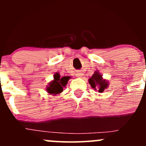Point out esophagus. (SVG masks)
Wrapping results in <instances>:
<instances>
[{
    "mask_svg": "<svg viewBox=\"0 0 146 146\" xmlns=\"http://www.w3.org/2000/svg\"><path fill=\"white\" fill-rule=\"evenodd\" d=\"M76 75H77V77H78V78H82L84 76V73L82 71H78Z\"/></svg>",
    "mask_w": 146,
    "mask_h": 146,
    "instance_id": "obj_1",
    "label": "esophagus"
}]
</instances>
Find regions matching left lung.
Instances as JSON below:
<instances>
[{
    "label": "left lung",
    "mask_w": 146,
    "mask_h": 146,
    "mask_svg": "<svg viewBox=\"0 0 146 146\" xmlns=\"http://www.w3.org/2000/svg\"><path fill=\"white\" fill-rule=\"evenodd\" d=\"M88 82L90 84V86L99 93H103L104 90L106 89L109 85L108 82L105 79H103L102 75L98 71H95L91 78L88 79Z\"/></svg>",
    "instance_id": "left-lung-1"
}]
</instances>
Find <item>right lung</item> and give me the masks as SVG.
<instances>
[{
  "mask_svg": "<svg viewBox=\"0 0 146 146\" xmlns=\"http://www.w3.org/2000/svg\"><path fill=\"white\" fill-rule=\"evenodd\" d=\"M71 78L70 77L66 76L60 78L59 73H56L54 74L53 80L48 83L46 86V92L49 95H59L63 91V88L67 84L68 80Z\"/></svg>",
  "mask_w": 146,
  "mask_h": 146,
  "instance_id": "right-lung-1",
  "label": "right lung"
}]
</instances>
